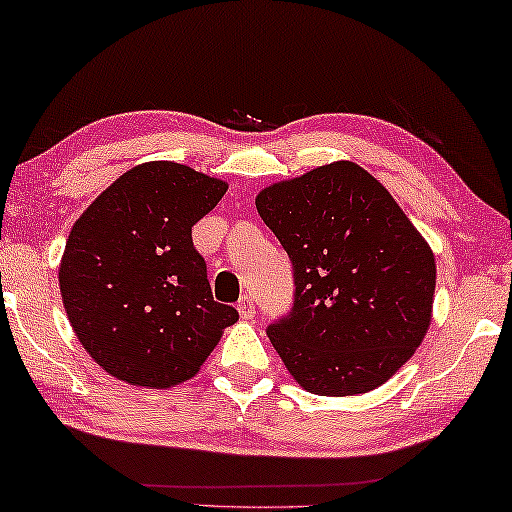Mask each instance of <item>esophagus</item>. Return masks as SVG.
Listing matches in <instances>:
<instances>
[{
    "label": "esophagus",
    "mask_w": 512,
    "mask_h": 512,
    "mask_svg": "<svg viewBox=\"0 0 512 512\" xmlns=\"http://www.w3.org/2000/svg\"><path fill=\"white\" fill-rule=\"evenodd\" d=\"M237 310H239V316L241 319H253L255 316V303H253V298L250 296H243L239 303H237Z\"/></svg>",
    "instance_id": "1"
}]
</instances>
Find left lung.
<instances>
[{
	"instance_id": "1",
	"label": "left lung",
	"mask_w": 512,
	"mask_h": 512,
	"mask_svg": "<svg viewBox=\"0 0 512 512\" xmlns=\"http://www.w3.org/2000/svg\"><path fill=\"white\" fill-rule=\"evenodd\" d=\"M294 264V310L269 326L287 371L319 396L387 383L433 319L435 255L383 184L332 161L257 193Z\"/></svg>"
}]
</instances>
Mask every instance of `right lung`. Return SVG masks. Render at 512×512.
Returning <instances> with one entry per match:
<instances>
[{"label":"right lung","mask_w":512,"mask_h":512,"mask_svg":"<svg viewBox=\"0 0 512 512\" xmlns=\"http://www.w3.org/2000/svg\"><path fill=\"white\" fill-rule=\"evenodd\" d=\"M227 182L175 161L118 177L72 225L59 266L68 321L123 383L168 389L196 376L239 312L216 303L191 227Z\"/></svg>","instance_id":"right-lung-1"}]
</instances>
